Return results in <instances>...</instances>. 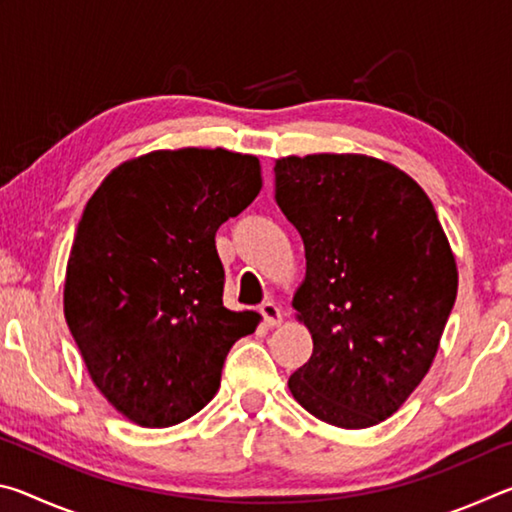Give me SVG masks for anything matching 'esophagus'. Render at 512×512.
Wrapping results in <instances>:
<instances>
[{"label": "esophagus", "mask_w": 512, "mask_h": 512, "mask_svg": "<svg viewBox=\"0 0 512 512\" xmlns=\"http://www.w3.org/2000/svg\"><path fill=\"white\" fill-rule=\"evenodd\" d=\"M259 311H262V316L266 320L268 327H277L282 323V309L275 305L273 300H266L262 307H259Z\"/></svg>", "instance_id": "34e87169"}]
</instances>
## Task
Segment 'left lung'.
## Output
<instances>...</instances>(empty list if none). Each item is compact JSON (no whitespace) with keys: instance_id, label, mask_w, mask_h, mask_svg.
<instances>
[{"instance_id":"8db88e82","label":"left lung","mask_w":512,"mask_h":512,"mask_svg":"<svg viewBox=\"0 0 512 512\" xmlns=\"http://www.w3.org/2000/svg\"><path fill=\"white\" fill-rule=\"evenodd\" d=\"M275 201L305 244L293 309L314 341L289 391L334 427L379 424L429 372L456 300L438 214L411 176L359 153L275 160Z\"/></svg>"}]
</instances>
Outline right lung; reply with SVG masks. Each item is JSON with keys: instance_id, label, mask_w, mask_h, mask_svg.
I'll return each instance as SVG.
<instances>
[{"instance_id": "obj_1", "label": "right lung", "mask_w": 512, "mask_h": 512, "mask_svg": "<svg viewBox=\"0 0 512 512\" xmlns=\"http://www.w3.org/2000/svg\"><path fill=\"white\" fill-rule=\"evenodd\" d=\"M262 189L255 155L153 151L112 169L85 205L65 273V320L101 395L140 427L192 418L257 327L223 307L214 235Z\"/></svg>"}]
</instances>
